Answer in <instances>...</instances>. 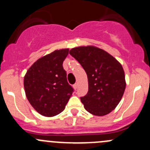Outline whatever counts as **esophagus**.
I'll use <instances>...</instances> for the list:
<instances>
[{
  "mask_svg": "<svg viewBox=\"0 0 150 150\" xmlns=\"http://www.w3.org/2000/svg\"><path fill=\"white\" fill-rule=\"evenodd\" d=\"M73 88L75 89H77V88H78V83H75L73 85Z\"/></svg>",
  "mask_w": 150,
  "mask_h": 150,
  "instance_id": "esophagus-1",
  "label": "esophagus"
}]
</instances>
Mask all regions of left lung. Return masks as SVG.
<instances>
[{
  "mask_svg": "<svg viewBox=\"0 0 150 150\" xmlns=\"http://www.w3.org/2000/svg\"><path fill=\"white\" fill-rule=\"evenodd\" d=\"M69 54L87 74L88 91L81 97L86 111L97 116L111 112L125 91V73L121 64L105 51L93 46L72 48Z\"/></svg>",
  "mask_w": 150,
  "mask_h": 150,
  "instance_id": "obj_1",
  "label": "left lung"
}]
</instances>
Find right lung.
I'll use <instances>...</instances> for the list:
<instances>
[{
  "instance_id": "1",
  "label": "right lung",
  "mask_w": 150,
  "mask_h": 150,
  "mask_svg": "<svg viewBox=\"0 0 150 150\" xmlns=\"http://www.w3.org/2000/svg\"><path fill=\"white\" fill-rule=\"evenodd\" d=\"M68 53L67 48L56 50L41 57L30 67L24 78L29 102L46 117L61 113L74 92L62 66Z\"/></svg>"
}]
</instances>
